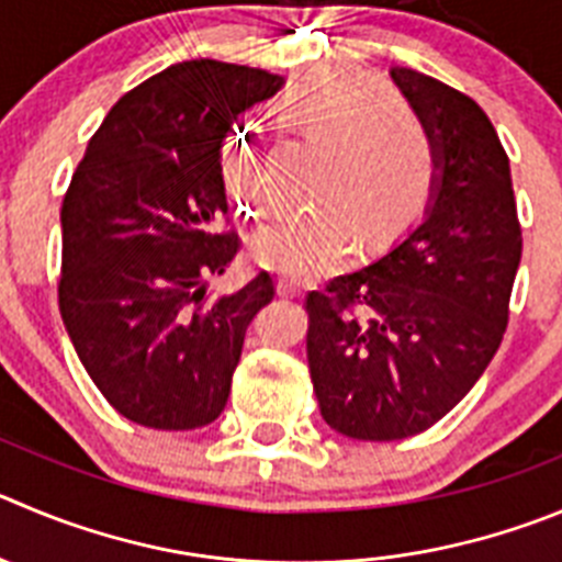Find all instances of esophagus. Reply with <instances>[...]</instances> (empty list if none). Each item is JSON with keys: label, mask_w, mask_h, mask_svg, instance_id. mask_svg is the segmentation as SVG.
<instances>
[{"label": "esophagus", "mask_w": 562, "mask_h": 562, "mask_svg": "<svg viewBox=\"0 0 562 562\" xmlns=\"http://www.w3.org/2000/svg\"><path fill=\"white\" fill-rule=\"evenodd\" d=\"M280 293L282 296H299V291H302V282L296 280V277H282L280 280Z\"/></svg>", "instance_id": "34e87169"}]
</instances>
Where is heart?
<instances>
[{
  "label": "heart",
  "mask_w": 562,
  "mask_h": 562,
  "mask_svg": "<svg viewBox=\"0 0 562 562\" xmlns=\"http://www.w3.org/2000/svg\"><path fill=\"white\" fill-rule=\"evenodd\" d=\"M376 77L358 66H329L293 82L280 99L288 127L324 138L313 196L318 204L277 216L251 233L257 263L291 277L338 269L363 244L402 233L427 207L438 157L427 130L396 99L375 97ZM222 186L238 210L260 199V162L246 138L222 149Z\"/></svg>",
  "instance_id": "obj_1"
}]
</instances>
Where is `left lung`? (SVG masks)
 <instances>
[{
	"label": "left lung",
	"mask_w": 562,
	"mask_h": 562,
	"mask_svg": "<svg viewBox=\"0 0 562 562\" xmlns=\"http://www.w3.org/2000/svg\"><path fill=\"white\" fill-rule=\"evenodd\" d=\"M438 157L422 224L305 296L307 366L324 422L402 440L447 416L502 344L521 260L510 160L485 110L447 82L391 68Z\"/></svg>",
	"instance_id": "8db88e82"
}]
</instances>
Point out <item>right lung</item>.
Returning a JSON list of instances; mask_svg holds the SVG:
<instances>
[{
    "label": "right lung",
    "mask_w": 562,
    "mask_h": 562,
    "mask_svg": "<svg viewBox=\"0 0 562 562\" xmlns=\"http://www.w3.org/2000/svg\"><path fill=\"white\" fill-rule=\"evenodd\" d=\"M280 75L186 60L124 93L63 196L60 316L104 400L151 429H196L227 405L251 318L274 299L260 271L233 296L204 280L238 255L222 146Z\"/></svg>",
    "instance_id": "right-lung-1"
}]
</instances>
